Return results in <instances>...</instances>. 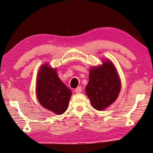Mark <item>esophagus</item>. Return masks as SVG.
Instances as JSON below:
<instances>
[{
    "label": "esophagus",
    "instance_id": "esophagus-1",
    "mask_svg": "<svg viewBox=\"0 0 153 153\" xmlns=\"http://www.w3.org/2000/svg\"><path fill=\"white\" fill-rule=\"evenodd\" d=\"M74 91H75V93H76V94H80V93L81 92V91H82V88H81L80 86L77 87Z\"/></svg>",
    "mask_w": 153,
    "mask_h": 153
}]
</instances>
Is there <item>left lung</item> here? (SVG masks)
Segmentation results:
<instances>
[{
  "mask_svg": "<svg viewBox=\"0 0 153 153\" xmlns=\"http://www.w3.org/2000/svg\"><path fill=\"white\" fill-rule=\"evenodd\" d=\"M120 90V79L109 60L90 70L86 92L94 108L101 111L109 106L117 100Z\"/></svg>",
  "mask_w": 153,
  "mask_h": 153,
  "instance_id": "obj_1",
  "label": "left lung"
}]
</instances>
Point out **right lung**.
Returning a JSON list of instances; mask_svg holds the SVG:
<instances>
[{
  "mask_svg": "<svg viewBox=\"0 0 153 153\" xmlns=\"http://www.w3.org/2000/svg\"><path fill=\"white\" fill-rule=\"evenodd\" d=\"M36 96L45 108L57 114H62L67 109L72 93L64 84L56 73V69L47 64L39 69L36 82Z\"/></svg>",
  "mask_w": 153,
  "mask_h": 153,
  "instance_id": "obj_1",
  "label": "right lung"
}]
</instances>
